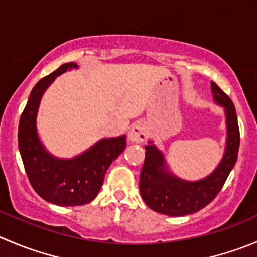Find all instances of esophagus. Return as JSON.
<instances>
[{"mask_svg":"<svg viewBox=\"0 0 257 257\" xmlns=\"http://www.w3.org/2000/svg\"><path fill=\"white\" fill-rule=\"evenodd\" d=\"M147 137H148L147 128L143 123L138 121L132 125L131 131H129V141L134 142V143H143Z\"/></svg>","mask_w":257,"mask_h":257,"instance_id":"34e87169","label":"esophagus"}]
</instances>
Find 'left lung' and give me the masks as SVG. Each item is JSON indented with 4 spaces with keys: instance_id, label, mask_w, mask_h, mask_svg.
I'll return each instance as SVG.
<instances>
[{
    "instance_id": "obj_1",
    "label": "left lung",
    "mask_w": 257,
    "mask_h": 257,
    "mask_svg": "<svg viewBox=\"0 0 257 257\" xmlns=\"http://www.w3.org/2000/svg\"><path fill=\"white\" fill-rule=\"evenodd\" d=\"M212 85L213 98L225 106L227 116V147L216 171L198 182H184L169 176L164 168L163 156L153 146H146V158L141 172L139 191L144 202L153 211L168 216H186L202 210L220 193L237 161L240 129L232 100L216 83Z\"/></svg>"
}]
</instances>
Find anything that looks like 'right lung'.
<instances>
[{"label":"right lung","mask_w":257,"mask_h":257,"mask_svg":"<svg viewBox=\"0 0 257 257\" xmlns=\"http://www.w3.org/2000/svg\"><path fill=\"white\" fill-rule=\"evenodd\" d=\"M74 62L60 66L42 78L29 96L19 124V148L29 181L37 195L57 206H83L91 202L100 191L106 169L125 148V137L103 139L81 156L69 161L50 156L36 133V113L40 99L55 78Z\"/></svg>","instance_id":"obj_1"}]
</instances>
